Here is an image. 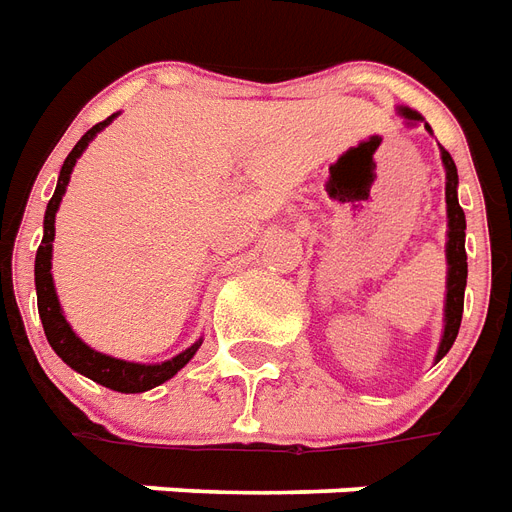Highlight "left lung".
Returning a JSON list of instances; mask_svg holds the SVG:
<instances>
[{
	"mask_svg": "<svg viewBox=\"0 0 512 512\" xmlns=\"http://www.w3.org/2000/svg\"><path fill=\"white\" fill-rule=\"evenodd\" d=\"M399 113L405 115L410 124L424 121L416 110L410 107H399ZM429 129V126H426ZM432 132V129H429ZM443 164H445V205H448V242H445V259H448V291H445V329L440 348H437V359L440 361L445 353L451 351L453 340L459 334L461 313H464V286H467V251H464V210L456 197V186H459V175H456V164H453L451 153L443 148Z\"/></svg>",
	"mask_w": 512,
	"mask_h": 512,
	"instance_id": "left-lung-1",
	"label": "left lung"
}]
</instances>
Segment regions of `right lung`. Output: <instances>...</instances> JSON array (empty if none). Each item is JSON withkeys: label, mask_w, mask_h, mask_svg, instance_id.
I'll use <instances>...</instances> for the list:
<instances>
[{"label": "right lung", "mask_w": 512, "mask_h": 512, "mask_svg": "<svg viewBox=\"0 0 512 512\" xmlns=\"http://www.w3.org/2000/svg\"><path fill=\"white\" fill-rule=\"evenodd\" d=\"M113 113L105 121H99L96 126H91L83 137L78 140V145L72 148L67 159H64V167H61L59 183H56V191H53L51 202H48V210H45V224H42V242L37 248V259H34V286H37V310H40L42 329H45V337L64 364H69L72 370L86 375L99 386L113 388V391H121V394H140V391H148V388L161 386L164 380H169L172 375H178L188 361L194 359V353L199 351L202 340L186 348L183 353H178L175 359L161 361V364H134V361L113 359L107 353H99L94 348H88L78 334L72 332V326L67 324V318L61 313L59 297H56V286H53L51 275V256H53V237H56V210L61 205V197L67 191L69 175H72V167L75 161L80 159V153L86 151L88 142L94 140L96 134L102 132L110 121H113Z\"/></svg>", "instance_id": "obj_1"}]
</instances>
